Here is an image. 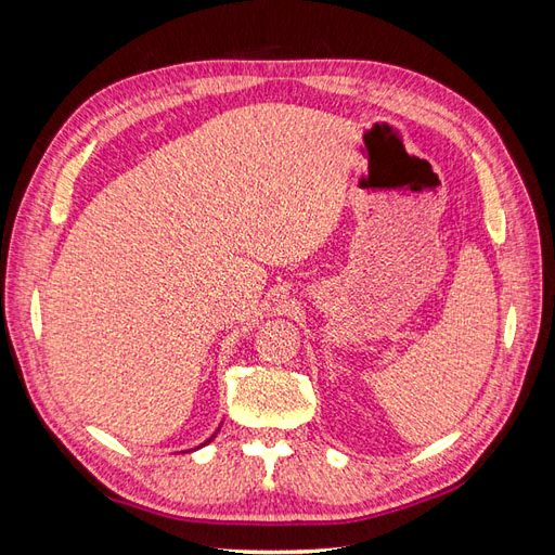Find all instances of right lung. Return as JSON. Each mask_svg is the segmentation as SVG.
<instances>
[{
  "instance_id": "right-lung-1",
  "label": "right lung",
  "mask_w": 555,
  "mask_h": 555,
  "mask_svg": "<svg viewBox=\"0 0 555 555\" xmlns=\"http://www.w3.org/2000/svg\"><path fill=\"white\" fill-rule=\"evenodd\" d=\"M212 438H215V435H212ZM212 438H210V440H212ZM210 440H208V442H210Z\"/></svg>"
}]
</instances>
